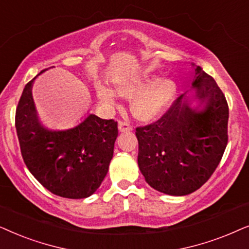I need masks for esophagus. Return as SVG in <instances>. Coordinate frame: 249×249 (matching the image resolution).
Returning a JSON list of instances; mask_svg holds the SVG:
<instances>
[{
    "label": "esophagus",
    "mask_w": 249,
    "mask_h": 249,
    "mask_svg": "<svg viewBox=\"0 0 249 249\" xmlns=\"http://www.w3.org/2000/svg\"><path fill=\"white\" fill-rule=\"evenodd\" d=\"M119 132H130L132 131V126L127 122H119L118 123Z\"/></svg>",
    "instance_id": "34e87169"
}]
</instances>
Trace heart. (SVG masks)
<instances>
[{"instance_id":"1","label":"heart","mask_w":249,"mask_h":249,"mask_svg":"<svg viewBox=\"0 0 249 249\" xmlns=\"http://www.w3.org/2000/svg\"><path fill=\"white\" fill-rule=\"evenodd\" d=\"M177 83L160 78L157 74H143L116 83L115 91L122 97L132 98L130 109L138 121L151 122L158 118L173 101ZM98 97L106 104H114L115 93L106 86L98 89Z\"/></svg>"}]
</instances>
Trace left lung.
<instances>
[{
  "label": "left lung",
  "mask_w": 249,
  "mask_h": 249,
  "mask_svg": "<svg viewBox=\"0 0 249 249\" xmlns=\"http://www.w3.org/2000/svg\"><path fill=\"white\" fill-rule=\"evenodd\" d=\"M192 88L154 124L138 127V165L147 183L187 196L216 170L228 143L229 107L213 77L192 65Z\"/></svg>",
  "instance_id": "left-lung-1"
}]
</instances>
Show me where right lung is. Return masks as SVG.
Returning a JSON list of instances; mask_svg holds the SVG:
<instances>
[{"label":"right lung","instance_id":"add662e5","mask_svg":"<svg viewBox=\"0 0 249 249\" xmlns=\"http://www.w3.org/2000/svg\"><path fill=\"white\" fill-rule=\"evenodd\" d=\"M36 77L26 84L16 111L17 135L26 166L57 196L90 197L108 173L118 135L117 122L89 112L71 128H48L39 119L33 99Z\"/></svg>","mask_w":249,"mask_h":249}]
</instances>
